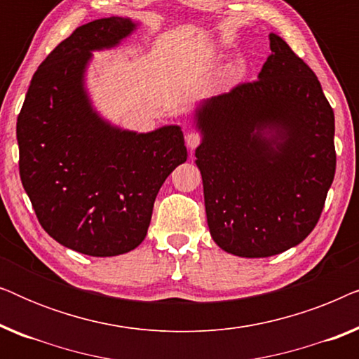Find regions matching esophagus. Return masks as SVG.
Returning a JSON list of instances; mask_svg holds the SVG:
<instances>
[{
	"label": "esophagus",
	"mask_w": 359,
	"mask_h": 359,
	"mask_svg": "<svg viewBox=\"0 0 359 359\" xmlns=\"http://www.w3.org/2000/svg\"><path fill=\"white\" fill-rule=\"evenodd\" d=\"M199 144H201V135L198 132H188V135H186V145H188L191 150H194Z\"/></svg>",
	"instance_id": "obj_1"
}]
</instances>
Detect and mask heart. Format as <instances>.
Instances as JSON below:
<instances>
[{"label":"heart","instance_id":"obj_1","mask_svg":"<svg viewBox=\"0 0 359 359\" xmlns=\"http://www.w3.org/2000/svg\"><path fill=\"white\" fill-rule=\"evenodd\" d=\"M243 70H245V62L242 58H235V60H232L227 65V76L233 80V78H238L242 75Z\"/></svg>","mask_w":359,"mask_h":359}]
</instances>
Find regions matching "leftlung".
<instances>
[{
    "mask_svg": "<svg viewBox=\"0 0 359 359\" xmlns=\"http://www.w3.org/2000/svg\"><path fill=\"white\" fill-rule=\"evenodd\" d=\"M258 80L196 104L210 237L266 258L296 247L320 217L337 166L335 116L316 73L278 34Z\"/></svg>",
    "mask_w": 359,
    "mask_h": 359,
    "instance_id": "obj_1",
    "label": "left lung"
}]
</instances>
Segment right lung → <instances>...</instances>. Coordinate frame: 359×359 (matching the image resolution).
<instances>
[{"mask_svg":"<svg viewBox=\"0 0 359 359\" xmlns=\"http://www.w3.org/2000/svg\"><path fill=\"white\" fill-rule=\"evenodd\" d=\"M140 22L111 16L80 26L39 65L18 116L19 175L39 222L63 247L116 257L144 242L156 194L188 150L180 126L122 129L93 104V52Z\"/></svg>","mask_w":359,"mask_h":359,"instance_id":"1","label":"right lung"}]
</instances>
